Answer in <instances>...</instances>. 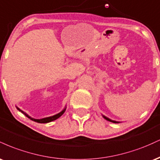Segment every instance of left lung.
I'll return each instance as SVG.
<instances>
[{
	"label": "left lung",
	"mask_w": 160,
	"mask_h": 160,
	"mask_svg": "<svg viewBox=\"0 0 160 160\" xmlns=\"http://www.w3.org/2000/svg\"><path fill=\"white\" fill-rule=\"evenodd\" d=\"M102 117H103V118H104V119H105V120H106L109 121V122H113V123H120V122H118V121L112 120H111V119H110V118H108V117H105V116H104V115H103V114H102Z\"/></svg>",
	"instance_id": "left-lung-1"
}]
</instances>
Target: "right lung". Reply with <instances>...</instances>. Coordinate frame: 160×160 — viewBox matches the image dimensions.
Returning a JSON list of instances; mask_svg holds the SVG:
<instances>
[{
	"instance_id": "obj_1",
	"label": "right lung",
	"mask_w": 160,
	"mask_h": 160,
	"mask_svg": "<svg viewBox=\"0 0 160 160\" xmlns=\"http://www.w3.org/2000/svg\"><path fill=\"white\" fill-rule=\"evenodd\" d=\"M16 108H17L18 111L21 112V113H22L23 114H25V115L26 116V117H28V118H29V119H30V120L34 121V122H39V123H47V122H52V121H54V120H57V119H58V118H59V117H61V116H62V114H63L64 113H65V110H66V108H67V107H66V105H65V108H64V109L62 110V111H60L59 113H56V114H55V115H53V116H51V117H44V118H41V119H35V118H33V117H30V116L28 114V113H25V112H24L23 111H22V110L20 109V108H18L17 106H16Z\"/></svg>"
}]
</instances>
